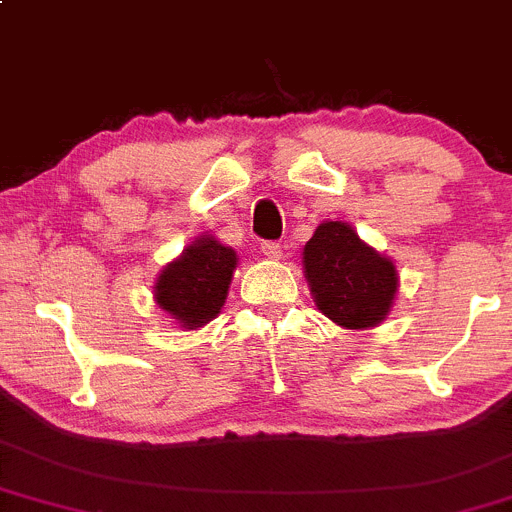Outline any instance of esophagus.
Segmentation results:
<instances>
[{"mask_svg":"<svg viewBox=\"0 0 512 512\" xmlns=\"http://www.w3.org/2000/svg\"><path fill=\"white\" fill-rule=\"evenodd\" d=\"M283 246L278 241H261V254L266 258H278L281 256Z\"/></svg>","mask_w":512,"mask_h":512,"instance_id":"34e87169","label":"esophagus"}]
</instances>
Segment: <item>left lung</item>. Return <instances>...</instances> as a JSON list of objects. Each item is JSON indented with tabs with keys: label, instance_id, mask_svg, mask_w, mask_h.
I'll return each mask as SVG.
<instances>
[{
	"label": "left lung",
	"instance_id": "1",
	"mask_svg": "<svg viewBox=\"0 0 512 512\" xmlns=\"http://www.w3.org/2000/svg\"><path fill=\"white\" fill-rule=\"evenodd\" d=\"M315 305L342 328L382 323L397 293V271L342 221H325L303 249Z\"/></svg>",
	"mask_w": 512,
	"mask_h": 512
}]
</instances>
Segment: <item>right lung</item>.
<instances>
[{
  "label": "right lung",
  "mask_w": 512,
  "mask_h": 512,
  "mask_svg": "<svg viewBox=\"0 0 512 512\" xmlns=\"http://www.w3.org/2000/svg\"><path fill=\"white\" fill-rule=\"evenodd\" d=\"M236 254L212 236L189 246L160 273L155 286L157 305L184 328H202L224 305Z\"/></svg>",
  "instance_id": "1"
}]
</instances>
